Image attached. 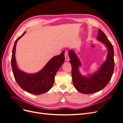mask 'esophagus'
<instances>
[{"label":"esophagus","mask_w":123,"mask_h":123,"mask_svg":"<svg viewBox=\"0 0 123 123\" xmlns=\"http://www.w3.org/2000/svg\"><path fill=\"white\" fill-rule=\"evenodd\" d=\"M65 61H69V54L68 51H65Z\"/></svg>","instance_id":"34e87169"}]
</instances>
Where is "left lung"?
<instances>
[{
	"label": "left lung",
	"instance_id": "obj_1",
	"mask_svg": "<svg viewBox=\"0 0 123 123\" xmlns=\"http://www.w3.org/2000/svg\"><path fill=\"white\" fill-rule=\"evenodd\" d=\"M97 39L106 44L108 49L106 61L98 71L91 76H83L79 72L80 62L72 50L69 51L70 62L72 66V80L77 91L84 94H91L102 90L109 83L113 75L114 68V51L112 44L101 30L98 29Z\"/></svg>",
	"mask_w": 123,
	"mask_h": 123
}]
</instances>
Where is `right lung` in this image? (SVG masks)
Masks as SVG:
<instances>
[{"mask_svg": "<svg viewBox=\"0 0 123 123\" xmlns=\"http://www.w3.org/2000/svg\"><path fill=\"white\" fill-rule=\"evenodd\" d=\"M25 33L15 40L13 47L11 58L13 75L17 83L23 90L33 94L39 95L49 91L53 86L56 73L65 61V51H63L61 54L52 58L43 69L38 73L29 74L22 72L16 66L15 53L17 40Z\"/></svg>", "mask_w": 123, "mask_h": 123, "instance_id": "right-lung-1", "label": "right lung"}]
</instances>
